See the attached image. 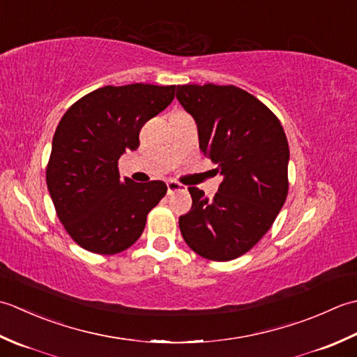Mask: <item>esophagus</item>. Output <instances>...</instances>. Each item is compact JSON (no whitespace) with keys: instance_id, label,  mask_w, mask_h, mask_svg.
Returning a JSON list of instances; mask_svg holds the SVG:
<instances>
[{"instance_id":"1","label":"esophagus","mask_w":357,"mask_h":357,"mask_svg":"<svg viewBox=\"0 0 357 357\" xmlns=\"http://www.w3.org/2000/svg\"><path fill=\"white\" fill-rule=\"evenodd\" d=\"M180 189H183V186H181L180 183H177V181H168V192L172 194L176 191H180Z\"/></svg>"}]
</instances>
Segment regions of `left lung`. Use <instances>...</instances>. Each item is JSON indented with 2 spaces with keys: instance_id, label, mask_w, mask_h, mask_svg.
<instances>
[{
  "instance_id": "8db88e82",
  "label": "left lung",
  "mask_w": 357,
  "mask_h": 357,
  "mask_svg": "<svg viewBox=\"0 0 357 357\" xmlns=\"http://www.w3.org/2000/svg\"><path fill=\"white\" fill-rule=\"evenodd\" d=\"M203 155L223 176L213 200L188 188L192 206L178 219L189 248L214 261L248 252L273 227L288 195V140L279 119L237 86H177Z\"/></svg>"
}]
</instances>
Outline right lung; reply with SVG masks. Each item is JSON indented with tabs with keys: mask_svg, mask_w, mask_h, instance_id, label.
I'll list each match as a JSON object with an SVG mask.
<instances>
[{
	"mask_svg": "<svg viewBox=\"0 0 357 357\" xmlns=\"http://www.w3.org/2000/svg\"><path fill=\"white\" fill-rule=\"evenodd\" d=\"M174 97V84L105 86L75 101L58 123L46 183L58 219L82 248L111 256L142 236L168 186L121 180L119 158L140 146L144 123Z\"/></svg>",
	"mask_w": 357,
	"mask_h": 357,
	"instance_id": "1",
	"label": "right lung"
}]
</instances>
